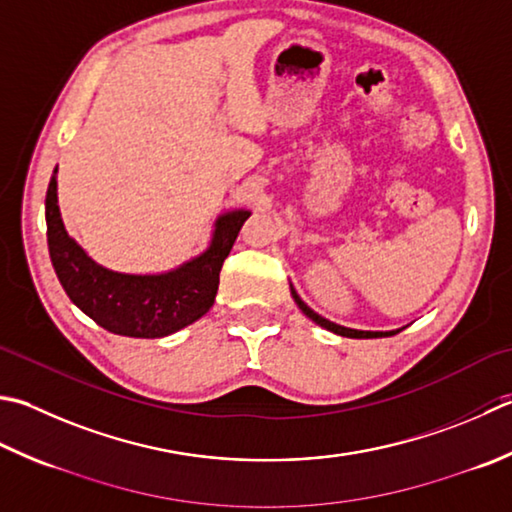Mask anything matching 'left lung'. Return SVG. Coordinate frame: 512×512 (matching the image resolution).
Masks as SVG:
<instances>
[{"label": "left lung", "instance_id": "8db88e82", "mask_svg": "<svg viewBox=\"0 0 512 512\" xmlns=\"http://www.w3.org/2000/svg\"><path fill=\"white\" fill-rule=\"evenodd\" d=\"M290 295H293V299H295V304L299 306V310H302V313L308 317V319H313V322L317 324V326H322V328H326V330H330V333H335V335H342V337H353V339H373V337H390V335H395V333H399V330H357V328H346V326H339V324H335V322H328L326 317H322V315H317L313 308H308L304 302H302V297L297 295V290L290 286Z\"/></svg>", "mask_w": 512, "mask_h": 512}]
</instances>
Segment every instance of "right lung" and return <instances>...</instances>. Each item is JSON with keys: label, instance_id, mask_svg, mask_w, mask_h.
I'll list each match as a JSON object with an SVG mask.
<instances>
[{"label": "right lung", "instance_id": "1", "mask_svg": "<svg viewBox=\"0 0 512 512\" xmlns=\"http://www.w3.org/2000/svg\"><path fill=\"white\" fill-rule=\"evenodd\" d=\"M248 217L246 208L226 210L215 219L204 253L166 273L135 275L97 264L66 233L57 204V168L46 193L48 253L59 284L93 322L124 337H166L204 317L215 304L219 270Z\"/></svg>", "mask_w": 512, "mask_h": 512}]
</instances>
